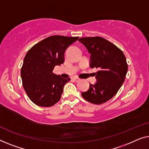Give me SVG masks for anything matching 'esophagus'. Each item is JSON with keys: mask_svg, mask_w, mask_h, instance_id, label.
I'll use <instances>...</instances> for the list:
<instances>
[{"mask_svg": "<svg viewBox=\"0 0 149 149\" xmlns=\"http://www.w3.org/2000/svg\"><path fill=\"white\" fill-rule=\"evenodd\" d=\"M72 79H73V80L76 81V82H78V81L80 80V79H79L78 77H74Z\"/></svg>", "mask_w": 149, "mask_h": 149, "instance_id": "esophagus-1", "label": "esophagus"}]
</instances>
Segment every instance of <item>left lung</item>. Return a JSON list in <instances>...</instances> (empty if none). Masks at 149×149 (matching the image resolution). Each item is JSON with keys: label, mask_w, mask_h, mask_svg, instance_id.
I'll use <instances>...</instances> for the list:
<instances>
[{"label": "left lung", "mask_w": 149, "mask_h": 149, "mask_svg": "<svg viewBox=\"0 0 149 149\" xmlns=\"http://www.w3.org/2000/svg\"><path fill=\"white\" fill-rule=\"evenodd\" d=\"M78 40L91 54L90 67L98 68L95 75L96 82L91 84L81 96L91 103H104L116 95L124 82L127 72L126 58L120 49L103 38L84 37Z\"/></svg>", "instance_id": "obj_1"}]
</instances>
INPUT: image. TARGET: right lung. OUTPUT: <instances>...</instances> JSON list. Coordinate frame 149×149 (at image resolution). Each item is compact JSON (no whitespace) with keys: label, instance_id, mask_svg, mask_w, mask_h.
<instances>
[{"label":"right lung","instance_id":"1","mask_svg":"<svg viewBox=\"0 0 149 149\" xmlns=\"http://www.w3.org/2000/svg\"><path fill=\"white\" fill-rule=\"evenodd\" d=\"M77 39L52 36L35 45L26 54L21 70L23 86L36 105L49 107L60 100L64 86L70 78L53 74V69L63 63L66 49Z\"/></svg>","mask_w":149,"mask_h":149}]
</instances>
